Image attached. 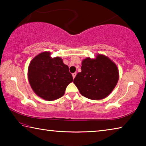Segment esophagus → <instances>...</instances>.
I'll return each mask as SVG.
<instances>
[{
    "mask_svg": "<svg viewBox=\"0 0 146 146\" xmlns=\"http://www.w3.org/2000/svg\"><path fill=\"white\" fill-rule=\"evenodd\" d=\"M76 73L75 72V73H73L72 74V75H73V78H75V76H76Z\"/></svg>",
    "mask_w": 146,
    "mask_h": 146,
    "instance_id": "esophagus-1",
    "label": "esophagus"
}]
</instances>
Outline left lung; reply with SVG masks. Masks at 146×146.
<instances>
[{
	"instance_id": "8db88e82",
	"label": "left lung",
	"mask_w": 146,
	"mask_h": 146,
	"mask_svg": "<svg viewBox=\"0 0 146 146\" xmlns=\"http://www.w3.org/2000/svg\"><path fill=\"white\" fill-rule=\"evenodd\" d=\"M81 70L73 82L81 95L91 100H100L110 95L119 77L115 64L102 55L95 59H84Z\"/></svg>"
}]
</instances>
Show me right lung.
<instances>
[{
  "label": "right lung",
  "mask_w": 146,
  "mask_h": 146,
  "mask_svg": "<svg viewBox=\"0 0 146 146\" xmlns=\"http://www.w3.org/2000/svg\"><path fill=\"white\" fill-rule=\"evenodd\" d=\"M28 80L36 95L44 100L52 101L62 97L73 78L69 67L60 57L51 58L50 53L43 52L29 64Z\"/></svg>",
  "instance_id": "1"
}]
</instances>
